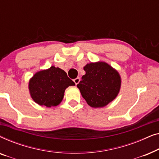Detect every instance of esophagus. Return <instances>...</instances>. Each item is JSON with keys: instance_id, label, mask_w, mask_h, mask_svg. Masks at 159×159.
<instances>
[{"instance_id": "esophagus-1", "label": "esophagus", "mask_w": 159, "mask_h": 159, "mask_svg": "<svg viewBox=\"0 0 159 159\" xmlns=\"http://www.w3.org/2000/svg\"><path fill=\"white\" fill-rule=\"evenodd\" d=\"M74 82H75V84H76V85H77V84H79V82H80V79L79 77H77V78H76V79L74 80Z\"/></svg>"}]
</instances>
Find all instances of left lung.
<instances>
[{
  "instance_id": "left-lung-1",
  "label": "left lung",
  "mask_w": 159,
  "mask_h": 159,
  "mask_svg": "<svg viewBox=\"0 0 159 159\" xmlns=\"http://www.w3.org/2000/svg\"><path fill=\"white\" fill-rule=\"evenodd\" d=\"M85 75L77 84L91 107H103L117 96L120 90L119 73L105 62L91 63L84 67Z\"/></svg>"
}]
</instances>
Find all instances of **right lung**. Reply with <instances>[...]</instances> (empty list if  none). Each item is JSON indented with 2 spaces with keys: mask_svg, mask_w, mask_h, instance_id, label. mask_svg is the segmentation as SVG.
Segmentation results:
<instances>
[{
  "mask_svg": "<svg viewBox=\"0 0 159 159\" xmlns=\"http://www.w3.org/2000/svg\"><path fill=\"white\" fill-rule=\"evenodd\" d=\"M75 82L67 77L64 70L51 66L47 70L37 72L29 83L32 99L40 106H56L61 102L64 91Z\"/></svg>",
  "mask_w": 159,
  "mask_h": 159,
  "instance_id": "obj_1",
  "label": "right lung"
}]
</instances>
